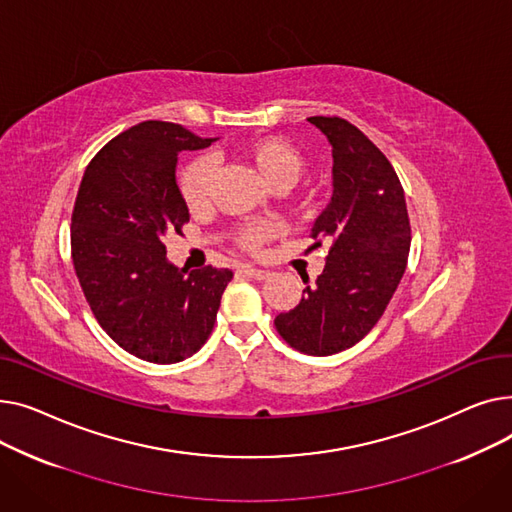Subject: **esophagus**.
Returning <instances> with one entry per match:
<instances>
[{
  "mask_svg": "<svg viewBox=\"0 0 512 512\" xmlns=\"http://www.w3.org/2000/svg\"><path fill=\"white\" fill-rule=\"evenodd\" d=\"M238 272L249 276V278H253V280H265V278H270V272L261 270V267H255V265H240Z\"/></svg>",
  "mask_w": 512,
  "mask_h": 512,
  "instance_id": "1",
  "label": "esophagus"
}]
</instances>
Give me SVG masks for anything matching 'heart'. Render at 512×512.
Listing matches in <instances>:
<instances>
[{"label": "heart", "mask_w": 512, "mask_h": 512, "mask_svg": "<svg viewBox=\"0 0 512 512\" xmlns=\"http://www.w3.org/2000/svg\"><path fill=\"white\" fill-rule=\"evenodd\" d=\"M238 157L245 161L251 172L272 191L292 186L305 170V157L292 143L280 137L251 139L238 147ZM213 164L207 157H195L182 168L178 188L188 211L201 213L211 205L213 195ZM272 224H247L236 232V242L245 251H259L263 242L274 236Z\"/></svg>", "instance_id": "heart-1"}]
</instances>
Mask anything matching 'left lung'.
<instances>
[{
    "instance_id": "1",
    "label": "left lung",
    "mask_w": 512,
    "mask_h": 512,
    "mask_svg": "<svg viewBox=\"0 0 512 512\" xmlns=\"http://www.w3.org/2000/svg\"><path fill=\"white\" fill-rule=\"evenodd\" d=\"M332 145V199L311 228L330 242L326 267L301 303L280 313L278 334L313 357L355 346L378 324L405 274L411 226L405 191L386 155L342 118H307Z\"/></svg>"
}]
</instances>
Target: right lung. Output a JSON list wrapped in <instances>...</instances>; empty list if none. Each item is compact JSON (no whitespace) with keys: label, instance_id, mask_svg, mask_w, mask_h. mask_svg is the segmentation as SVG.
Returning <instances> with one entry per match:
<instances>
[{"label":"right lung","instance_id":"1","mask_svg":"<svg viewBox=\"0 0 512 512\" xmlns=\"http://www.w3.org/2000/svg\"><path fill=\"white\" fill-rule=\"evenodd\" d=\"M172 122H141L107 143L85 170L72 211V263L99 326L126 353L178 363L209 338L230 270L186 272L166 257L188 207L178 155L209 147Z\"/></svg>","mask_w":512,"mask_h":512}]
</instances>
